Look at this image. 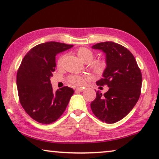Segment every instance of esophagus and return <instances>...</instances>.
I'll list each match as a JSON object with an SVG mask.
<instances>
[{
  "label": "esophagus",
  "instance_id": "obj_1",
  "mask_svg": "<svg viewBox=\"0 0 159 159\" xmlns=\"http://www.w3.org/2000/svg\"><path fill=\"white\" fill-rule=\"evenodd\" d=\"M75 91H79V92H82V91H84V89L77 88L76 89H75Z\"/></svg>",
  "mask_w": 159,
  "mask_h": 159
}]
</instances>
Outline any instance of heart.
<instances>
[{"instance_id": "heart-1", "label": "heart", "mask_w": 159, "mask_h": 159, "mask_svg": "<svg viewBox=\"0 0 159 159\" xmlns=\"http://www.w3.org/2000/svg\"><path fill=\"white\" fill-rule=\"evenodd\" d=\"M75 53L80 60L84 62H88L89 68L93 73L97 75L102 74L107 67V62L104 59H97L92 60L94 57V53L90 49L86 48H79L75 51ZM65 55H62L60 56L57 61V68H61L62 66ZM87 79L86 75H70L68 77V81L73 84V86H80L84 84L85 80Z\"/></svg>"}]
</instances>
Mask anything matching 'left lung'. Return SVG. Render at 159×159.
Listing matches in <instances>:
<instances>
[{"mask_svg":"<svg viewBox=\"0 0 159 159\" xmlns=\"http://www.w3.org/2000/svg\"><path fill=\"white\" fill-rule=\"evenodd\" d=\"M106 53L107 68L97 86H107L104 94L97 91L91 103L93 115L106 123L117 122L130 111L139 99L142 74L135 58L124 46L113 42H104L92 46Z\"/></svg>","mask_w":159,"mask_h":159,"instance_id":"left-lung-1","label":"left lung"}]
</instances>
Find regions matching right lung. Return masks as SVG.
<instances>
[{
	"label": "right lung",
	"instance_id": "obj_1",
	"mask_svg": "<svg viewBox=\"0 0 159 159\" xmlns=\"http://www.w3.org/2000/svg\"><path fill=\"white\" fill-rule=\"evenodd\" d=\"M72 44L48 42L31 49L22 60L17 71L16 85L19 102L33 120L42 124L56 121L66 110L73 89L64 86L53 93L50 77L55 70L57 53Z\"/></svg>",
	"mask_w": 159,
	"mask_h": 159
}]
</instances>
